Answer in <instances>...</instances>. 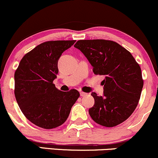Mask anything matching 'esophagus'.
I'll return each instance as SVG.
<instances>
[{"instance_id":"34e87169","label":"esophagus","mask_w":158,"mask_h":158,"mask_svg":"<svg viewBox=\"0 0 158 158\" xmlns=\"http://www.w3.org/2000/svg\"><path fill=\"white\" fill-rule=\"evenodd\" d=\"M86 95H87V94H86V93L82 92V91H81V92H80V96L81 97H85V96H86Z\"/></svg>"}]
</instances>
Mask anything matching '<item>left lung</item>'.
<instances>
[{
    "instance_id": "obj_1",
    "label": "left lung",
    "mask_w": 158,
    "mask_h": 158,
    "mask_svg": "<svg viewBox=\"0 0 158 158\" xmlns=\"http://www.w3.org/2000/svg\"><path fill=\"white\" fill-rule=\"evenodd\" d=\"M74 47L80 50L96 75L105 76L103 96L91 93L94 105L88 112L98 124L115 127L126 121L137 106L143 79L133 55L118 43L106 40H82Z\"/></svg>"
}]
</instances>
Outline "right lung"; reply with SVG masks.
I'll use <instances>...</instances> for the list:
<instances>
[{
	"label": "right lung",
	"instance_id": "1",
	"mask_svg": "<svg viewBox=\"0 0 158 158\" xmlns=\"http://www.w3.org/2000/svg\"><path fill=\"white\" fill-rule=\"evenodd\" d=\"M76 40L47 41L36 46L21 60L15 70V97L31 122L44 129L63 124L79 97L77 90L64 92L55 88L58 61Z\"/></svg>",
	"mask_w": 158,
	"mask_h": 158
}]
</instances>
